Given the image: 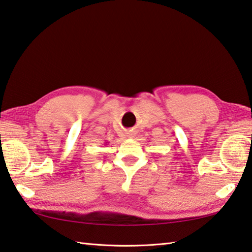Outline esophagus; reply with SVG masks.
<instances>
[{
	"mask_svg": "<svg viewBox=\"0 0 252 252\" xmlns=\"http://www.w3.org/2000/svg\"><path fill=\"white\" fill-rule=\"evenodd\" d=\"M131 137H132V136H131Z\"/></svg>",
	"mask_w": 252,
	"mask_h": 252,
	"instance_id": "1",
	"label": "esophagus"
}]
</instances>
